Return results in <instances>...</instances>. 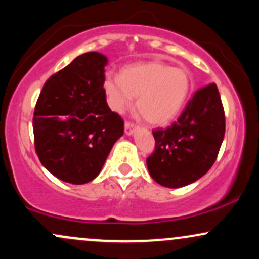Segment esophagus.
<instances>
[{"label":"esophagus","instance_id":"obj_1","mask_svg":"<svg viewBox=\"0 0 259 259\" xmlns=\"http://www.w3.org/2000/svg\"><path fill=\"white\" fill-rule=\"evenodd\" d=\"M135 127H136L135 124L130 123V121H125V125H124L125 134H126V135H133V134H134Z\"/></svg>","mask_w":259,"mask_h":259}]
</instances>
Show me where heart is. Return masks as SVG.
Wrapping results in <instances>:
<instances>
[{
    "instance_id": "1",
    "label": "heart",
    "mask_w": 259,
    "mask_h": 259,
    "mask_svg": "<svg viewBox=\"0 0 259 259\" xmlns=\"http://www.w3.org/2000/svg\"><path fill=\"white\" fill-rule=\"evenodd\" d=\"M190 86L188 71L160 60L130 65L121 70L120 77L107 75L103 83L113 110L124 112L138 97L139 112L152 125L168 124L180 114Z\"/></svg>"
}]
</instances>
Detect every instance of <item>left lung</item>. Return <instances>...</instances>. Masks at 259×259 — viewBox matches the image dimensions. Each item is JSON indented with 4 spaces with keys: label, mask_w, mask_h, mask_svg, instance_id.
Returning <instances> with one entry per match:
<instances>
[{
    "label": "left lung",
    "mask_w": 259,
    "mask_h": 259,
    "mask_svg": "<svg viewBox=\"0 0 259 259\" xmlns=\"http://www.w3.org/2000/svg\"><path fill=\"white\" fill-rule=\"evenodd\" d=\"M152 134L155 151L146 164L153 181L181 188L203 177L217 161L225 135V113L217 84L198 90L177 121Z\"/></svg>",
    "instance_id": "1"
}]
</instances>
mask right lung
Segmentation results:
<instances>
[{
  "label": "right lung",
  "instance_id": "add662e5",
  "mask_svg": "<svg viewBox=\"0 0 259 259\" xmlns=\"http://www.w3.org/2000/svg\"><path fill=\"white\" fill-rule=\"evenodd\" d=\"M103 54L90 51L54 73L42 87L33 118L34 145L51 175L84 184L101 172L124 121L108 107Z\"/></svg>",
  "mask_w": 259,
  "mask_h": 259
}]
</instances>
